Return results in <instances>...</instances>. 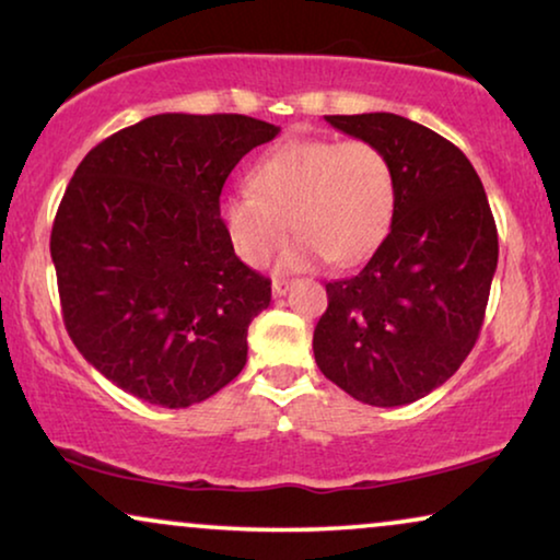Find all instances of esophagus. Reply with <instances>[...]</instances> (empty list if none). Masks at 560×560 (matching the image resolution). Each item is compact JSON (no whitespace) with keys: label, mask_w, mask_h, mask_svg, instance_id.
<instances>
[{"label":"esophagus","mask_w":560,"mask_h":560,"mask_svg":"<svg viewBox=\"0 0 560 560\" xmlns=\"http://www.w3.org/2000/svg\"><path fill=\"white\" fill-rule=\"evenodd\" d=\"M289 287H291L289 279H273V283H271L273 296H283V294H287V291H289Z\"/></svg>","instance_id":"esophagus-1"}]
</instances>
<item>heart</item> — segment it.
Returning a JSON list of instances; mask_svg holds the SVG:
<instances>
[{"mask_svg": "<svg viewBox=\"0 0 560 560\" xmlns=\"http://www.w3.org/2000/svg\"><path fill=\"white\" fill-rule=\"evenodd\" d=\"M396 210V175L381 149L362 139H291L254 164L248 190L225 192L220 225L235 254L264 266L283 238L281 269L302 271L322 258L350 266L388 231Z\"/></svg>", "mask_w": 560, "mask_h": 560, "instance_id": "1", "label": "heart"}]
</instances>
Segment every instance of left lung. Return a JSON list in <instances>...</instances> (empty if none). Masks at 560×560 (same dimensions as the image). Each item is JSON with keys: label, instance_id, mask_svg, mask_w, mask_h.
I'll return each instance as SVG.
<instances>
[{"label": "left lung", "instance_id": "8db88e82", "mask_svg": "<svg viewBox=\"0 0 560 560\" xmlns=\"http://www.w3.org/2000/svg\"><path fill=\"white\" fill-rule=\"evenodd\" d=\"M325 119L388 156L396 210L362 271L327 283L314 360L362 404H413L459 370L482 329L498 269L490 202L462 149L427 126L396 114Z\"/></svg>", "mask_w": 560, "mask_h": 560}]
</instances>
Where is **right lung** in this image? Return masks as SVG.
<instances>
[{"label":"right lung","mask_w":560,"mask_h":560,"mask_svg":"<svg viewBox=\"0 0 560 560\" xmlns=\"http://www.w3.org/2000/svg\"><path fill=\"white\" fill-rule=\"evenodd\" d=\"M279 131L241 114H156L78 164L50 256L70 340L116 388L187 408L246 365L271 281L235 256L218 202L235 164Z\"/></svg>","instance_id":"1"}]
</instances>
